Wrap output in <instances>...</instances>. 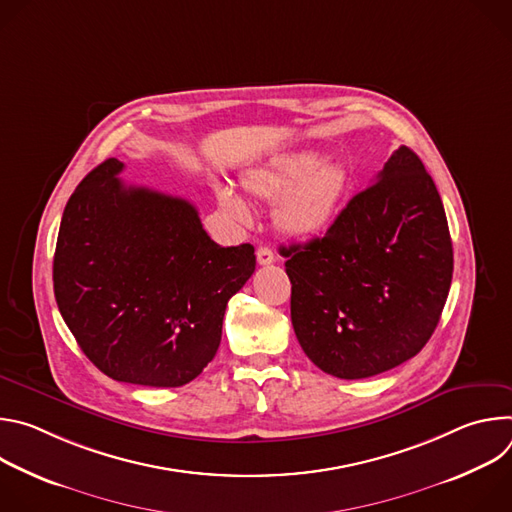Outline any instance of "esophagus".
<instances>
[{"instance_id": "1", "label": "esophagus", "mask_w": 512, "mask_h": 512, "mask_svg": "<svg viewBox=\"0 0 512 512\" xmlns=\"http://www.w3.org/2000/svg\"><path fill=\"white\" fill-rule=\"evenodd\" d=\"M275 261V255L269 247H259L257 249V263L259 265H271Z\"/></svg>"}]
</instances>
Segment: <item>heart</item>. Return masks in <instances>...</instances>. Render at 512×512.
<instances>
[{"mask_svg": "<svg viewBox=\"0 0 512 512\" xmlns=\"http://www.w3.org/2000/svg\"><path fill=\"white\" fill-rule=\"evenodd\" d=\"M243 186L259 200H279L275 221L285 233L312 239L324 235L336 221L348 190V172L340 164L326 162L320 152L298 150L251 168L243 176ZM214 192L233 221L241 225L251 221L249 206L233 186L218 182Z\"/></svg>", "mask_w": 512, "mask_h": 512, "instance_id": "obj_1", "label": "heart"}]
</instances>
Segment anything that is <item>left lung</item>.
Wrapping results in <instances>:
<instances>
[{
	"mask_svg": "<svg viewBox=\"0 0 512 512\" xmlns=\"http://www.w3.org/2000/svg\"><path fill=\"white\" fill-rule=\"evenodd\" d=\"M281 255L300 346L338 379L375 377L413 358L440 322L454 271L440 192L407 145L324 237Z\"/></svg>",
	"mask_w": 512,
	"mask_h": 512,
	"instance_id": "8db88e82",
	"label": "left lung"
}]
</instances>
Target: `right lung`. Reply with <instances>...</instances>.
<instances>
[{
	"mask_svg": "<svg viewBox=\"0 0 512 512\" xmlns=\"http://www.w3.org/2000/svg\"><path fill=\"white\" fill-rule=\"evenodd\" d=\"M105 160L66 202L56 253L58 310L113 381L182 387L214 358L229 300L255 249L216 245L184 198L125 186Z\"/></svg>",
	"mask_w": 512,
	"mask_h": 512,
	"instance_id": "right-lung-1",
	"label": "right lung"
}]
</instances>
